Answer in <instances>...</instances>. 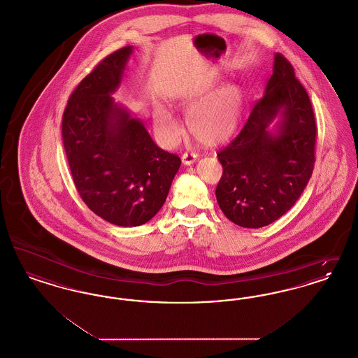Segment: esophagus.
<instances>
[{
	"label": "esophagus",
	"mask_w": 358,
	"mask_h": 358,
	"mask_svg": "<svg viewBox=\"0 0 358 358\" xmlns=\"http://www.w3.org/2000/svg\"><path fill=\"white\" fill-rule=\"evenodd\" d=\"M197 157H199V154L196 152H185L182 154V162H184V165H192L196 162Z\"/></svg>",
	"instance_id": "esophagus-1"
}]
</instances>
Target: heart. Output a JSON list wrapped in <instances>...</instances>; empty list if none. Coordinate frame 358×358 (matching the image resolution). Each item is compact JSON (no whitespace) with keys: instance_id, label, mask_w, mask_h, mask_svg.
Segmentation results:
<instances>
[{"instance_id":"heart-1","label":"heart","mask_w":358,"mask_h":358,"mask_svg":"<svg viewBox=\"0 0 358 358\" xmlns=\"http://www.w3.org/2000/svg\"><path fill=\"white\" fill-rule=\"evenodd\" d=\"M245 102L244 91L236 85H225L204 101L201 96L182 95L177 103L187 108V123L200 142L216 145L234 134ZM154 122L168 141L180 136V123L165 107H155Z\"/></svg>"}]
</instances>
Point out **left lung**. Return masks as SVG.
Here are the masks:
<instances>
[{"instance_id": "left-lung-1", "label": "left lung", "mask_w": 358, "mask_h": 358, "mask_svg": "<svg viewBox=\"0 0 358 358\" xmlns=\"http://www.w3.org/2000/svg\"><path fill=\"white\" fill-rule=\"evenodd\" d=\"M276 135L267 130L278 115ZM317 123L294 67L275 55L266 92L254 104L238 136L217 153L222 176L216 199L224 215L244 228H260L283 216L303 193L315 162Z\"/></svg>"}]
</instances>
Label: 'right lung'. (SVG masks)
I'll use <instances>...</instances> for the list:
<instances>
[{
    "mask_svg": "<svg viewBox=\"0 0 358 358\" xmlns=\"http://www.w3.org/2000/svg\"><path fill=\"white\" fill-rule=\"evenodd\" d=\"M133 48L110 53L73 90L62 136L85 204L120 227L149 222L165 203L181 159L159 149L142 122L114 103Z\"/></svg>",
    "mask_w": 358,
    "mask_h": 358,
    "instance_id": "1",
    "label": "right lung"
}]
</instances>
